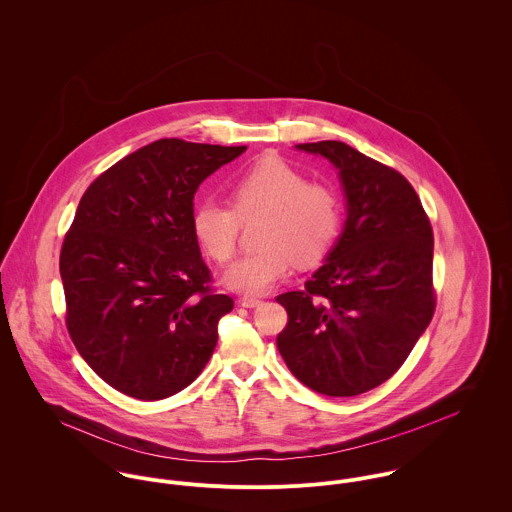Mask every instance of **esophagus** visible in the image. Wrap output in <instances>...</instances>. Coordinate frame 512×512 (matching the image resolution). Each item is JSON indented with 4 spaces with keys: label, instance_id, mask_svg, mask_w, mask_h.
I'll list each match as a JSON object with an SVG mask.
<instances>
[{
    "label": "esophagus",
    "instance_id": "1",
    "mask_svg": "<svg viewBox=\"0 0 512 512\" xmlns=\"http://www.w3.org/2000/svg\"><path fill=\"white\" fill-rule=\"evenodd\" d=\"M240 305H244V307H258V305H262V297L244 295V297H240Z\"/></svg>",
    "mask_w": 512,
    "mask_h": 512
}]
</instances>
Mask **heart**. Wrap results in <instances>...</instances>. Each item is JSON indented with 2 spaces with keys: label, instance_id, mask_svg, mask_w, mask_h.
<instances>
[{
  "label": "heart",
  "instance_id": "b5f03b06",
  "mask_svg": "<svg viewBox=\"0 0 512 512\" xmlns=\"http://www.w3.org/2000/svg\"><path fill=\"white\" fill-rule=\"evenodd\" d=\"M258 248L242 256L226 272V284L244 293H266L284 280L293 264L305 268L321 262L341 230V201L323 183H307L305 175L282 159L264 157L244 169L230 185V205L201 201L191 228L209 258L232 260L240 226L260 217Z\"/></svg>",
  "mask_w": 512,
  "mask_h": 512
}]
</instances>
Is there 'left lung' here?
Segmentation results:
<instances>
[{"label":"left lung","mask_w":512,"mask_h":512,"mask_svg":"<svg viewBox=\"0 0 512 512\" xmlns=\"http://www.w3.org/2000/svg\"><path fill=\"white\" fill-rule=\"evenodd\" d=\"M297 149L321 153L339 169L349 217L305 288L276 297L288 311L276 343L311 390L357 396L404 365L434 317V230L396 169L343 142Z\"/></svg>","instance_id":"left-lung-1"}]
</instances>
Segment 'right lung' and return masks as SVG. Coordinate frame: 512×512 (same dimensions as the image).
<instances>
[{
    "mask_svg": "<svg viewBox=\"0 0 512 512\" xmlns=\"http://www.w3.org/2000/svg\"><path fill=\"white\" fill-rule=\"evenodd\" d=\"M244 149L163 138L98 175L78 203L61 248L65 323L80 357L126 396L177 394L217 347L234 301L213 288L193 197Z\"/></svg>",
    "mask_w": 512,
    "mask_h": 512,
    "instance_id": "1",
    "label": "right lung"
}]
</instances>
